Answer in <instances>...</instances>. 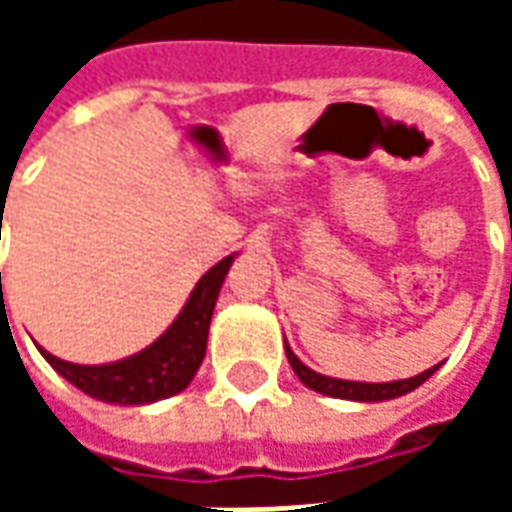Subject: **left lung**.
Returning a JSON list of instances; mask_svg holds the SVG:
<instances>
[{"instance_id":"obj_1","label":"left lung","mask_w":512,"mask_h":512,"mask_svg":"<svg viewBox=\"0 0 512 512\" xmlns=\"http://www.w3.org/2000/svg\"><path fill=\"white\" fill-rule=\"evenodd\" d=\"M285 354H288L290 367L296 370V376L301 378V384L310 386L315 392H321V395L329 397H343V400H359V403H378V400H392V397H400L411 392V389H417L419 384H425L433 373H436V367H430L425 373H419L414 378H406V381H389V384H362V381H343V378H329L321 376V373H315L307 365H301L299 356L293 354L285 343Z\"/></svg>"}]
</instances>
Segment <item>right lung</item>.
Returning <instances> with one entry per match:
<instances>
[{
	"label": "right lung",
	"mask_w": 512,
	"mask_h": 512,
	"mask_svg": "<svg viewBox=\"0 0 512 512\" xmlns=\"http://www.w3.org/2000/svg\"><path fill=\"white\" fill-rule=\"evenodd\" d=\"M233 266V255L219 260L216 266L197 282L191 290L186 307L180 310L175 323L147 345L145 351L128 356L112 365H73L40 348V354L62 378H68L84 395L120 403V406H142L156 403L169 395H178L191 384L194 373L200 370L208 348V326H211L213 307L219 299V290ZM2 277V274H0Z\"/></svg>",
	"instance_id": "add662e5"
}]
</instances>
